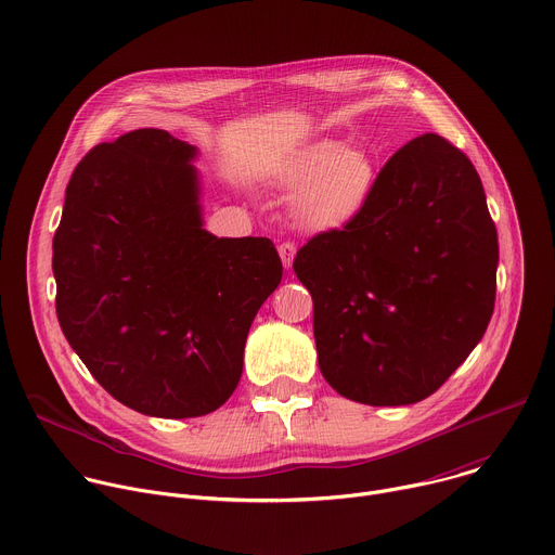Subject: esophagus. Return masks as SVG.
Instances as JSON below:
<instances>
[{"label": "esophagus", "mask_w": 555, "mask_h": 555, "mask_svg": "<svg viewBox=\"0 0 555 555\" xmlns=\"http://www.w3.org/2000/svg\"><path fill=\"white\" fill-rule=\"evenodd\" d=\"M279 255H281V261H283L285 270H289L292 263H294V257H296V246L292 242H285V244L279 246Z\"/></svg>", "instance_id": "1"}]
</instances>
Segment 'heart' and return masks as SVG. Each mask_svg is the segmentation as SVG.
<instances>
[{
	"label": "heart",
	"instance_id": "1",
	"mask_svg": "<svg viewBox=\"0 0 555 555\" xmlns=\"http://www.w3.org/2000/svg\"><path fill=\"white\" fill-rule=\"evenodd\" d=\"M375 180L371 153L336 140L302 146L279 173L281 186L298 191L294 199L298 221L313 230H334L353 221L366 208Z\"/></svg>",
	"mask_w": 555,
	"mask_h": 555
}]
</instances>
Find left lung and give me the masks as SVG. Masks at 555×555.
Instances as JSON below:
<instances>
[{
    "label": "left lung",
    "instance_id": "8db88e82",
    "mask_svg": "<svg viewBox=\"0 0 555 555\" xmlns=\"http://www.w3.org/2000/svg\"><path fill=\"white\" fill-rule=\"evenodd\" d=\"M496 266V225L477 169L437 133L411 140L353 221L296 253L323 377L369 406L426 400L481 343Z\"/></svg>",
    "mask_w": 555,
    "mask_h": 555
}]
</instances>
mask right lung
Returning <instances> with one entry per match:
<instances>
[{
	"instance_id": "1",
	"label": "right lung",
	"mask_w": 555,
	"mask_h": 555,
	"mask_svg": "<svg viewBox=\"0 0 555 555\" xmlns=\"http://www.w3.org/2000/svg\"><path fill=\"white\" fill-rule=\"evenodd\" d=\"M197 149L165 129L94 146L52 240L59 325L120 404L163 420L217 411L240 384L283 263L266 236L204 228Z\"/></svg>"
}]
</instances>
